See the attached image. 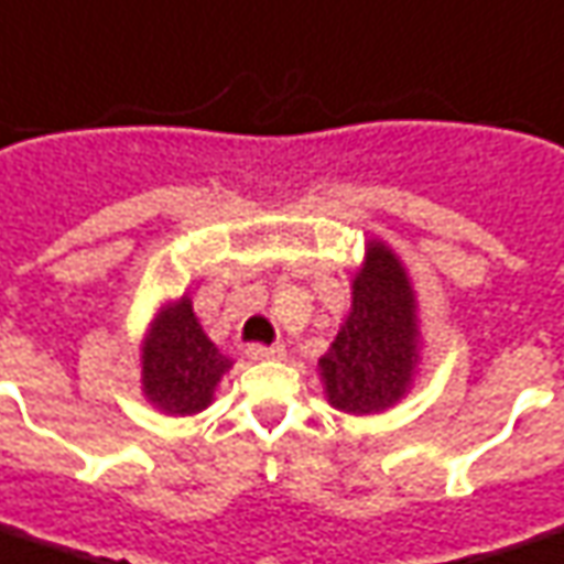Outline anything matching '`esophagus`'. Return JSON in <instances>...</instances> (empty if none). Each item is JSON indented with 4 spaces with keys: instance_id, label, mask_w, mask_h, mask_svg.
Here are the masks:
<instances>
[{
    "instance_id": "34e87169",
    "label": "esophagus",
    "mask_w": 564,
    "mask_h": 564,
    "mask_svg": "<svg viewBox=\"0 0 564 564\" xmlns=\"http://www.w3.org/2000/svg\"><path fill=\"white\" fill-rule=\"evenodd\" d=\"M245 356L254 359V362H258V359H279V356H282V347H279V344H251V347L245 349Z\"/></svg>"
}]
</instances>
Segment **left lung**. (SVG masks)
Wrapping results in <instances>:
<instances>
[{
    "label": "left lung",
    "mask_w": 564,
    "mask_h": 564,
    "mask_svg": "<svg viewBox=\"0 0 564 564\" xmlns=\"http://www.w3.org/2000/svg\"><path fill=\"white\" fill-rule=\"evenodd\" d=\"M417 362L421 328L405 267L371 239L352 279L347 319L319 359L325 395L337 411L380 414L411 390Z\"/></svg>",
    "instance_id": "8db88e82"
}]
</instances>
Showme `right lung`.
Returning <instances> with one entry per match:
<instances>
[{
    "label": "right lung",
    "instance_id": "right-lung-1",
    "mask_svg": "<svg viewBox=\"0 0 564 564\" xmlns=\"http://www.w3.org/2000/svg\"><path fill=\"white\" fill-rule=\"evenodd\" d=\"M232 362L202 332L193 301L162 306L141 347L143 395L165 414H196L212 405Z\"/></svg>",
    "mask_w": 564,
    "mask_h": 564
}]
</instances>
